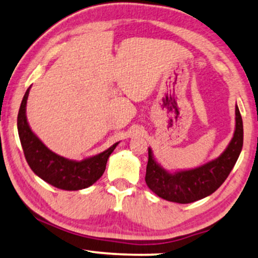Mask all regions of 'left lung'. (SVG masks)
I'll list each match as a JSON object with an SVG mask.
<instances>
[{
	"instance_id": "8db88e82",
	"label": "left lung",
	"mask_w": 258,
	"mask_h": 258,
	"mask_svg": "<svg viewBox=\"0 0 258 258\" xmlns=\"http://www.w3.org/2000/svg\"><path fill=\"white\" fill-rule=\"evenodd\" d=\"M243 148V120L236 105V128L230 144L219 157L188 170L168 171L149 148L145 182L156 195L177 204H190L213 194L232 170Z\"/></svg>"
}]
</instances>
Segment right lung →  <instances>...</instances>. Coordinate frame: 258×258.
<instances>
[{"instance_id":"1","label":"right lung","mask_w":258,"mask_h":258,"mask_svg":"<svg viewBox=\"0 0 258 258\" xmlns=\"http://www.w3.org/2000/svg\"><path fill=\"white\" fill-rule=\"evenodd\" d=\"M29 89L25 93L18 114V132L29 168L41 180L63 190H80L90 187L105 172L107 161L119 142L99 155L82 161L68 159L51 151L28 125L26 105Z\"/></svg>"}]
</instances>
